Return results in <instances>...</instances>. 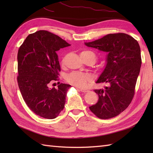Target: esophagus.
<instances>
[{
  "label": "esophagus",
  "mask_w": 153,
  "mask_h": 153,
  "mask_svg": "<svg viewBox=\"0 0 153 153\" xmlns=\"http://www.w3.org/2000/svg\"><path fill=\"white\" fill-rule=\"evenodd\" d=\"M77 89H78L80 91L83 92V93H87V92L89 91V90L85 89H82V88H77Z\"/></svg>",
  "instance_id": "esophagus-1"
}]
</instances>
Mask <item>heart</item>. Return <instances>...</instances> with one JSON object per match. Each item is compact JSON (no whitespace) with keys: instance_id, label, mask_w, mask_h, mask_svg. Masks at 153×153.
Listing matches in <instances>:
<instances>
[{"instance_id":"obj_1","label":"heart","mask_w":153,"mask_h":153,"mask_svg":"<svg viewBox=\"0 0 153 153\" xmlns=\"http://www.w3.org/2000/svg\"><path fill=\"white\" fill-rule=\"evenodd\" d=\"M81 56L83 59L87 58H91L94 61H96V54L91 51H84L81 53ZM92 77L88 74H84L77 71H74L70 73L66 77V81L71 85L76 86L80 88H84L90 82H91Z\"/></svg>"}]
</instances>
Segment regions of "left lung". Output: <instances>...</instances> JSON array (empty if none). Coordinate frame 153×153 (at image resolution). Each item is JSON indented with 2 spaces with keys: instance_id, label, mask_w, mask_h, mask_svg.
Masks as SVG:
<instances>
[{
  "instance_id": "1",
  "label": "left lung",
  "mask_w": 153,
  "mask_h": 153,
  "mask_svg": "<svg viewBox=\"0 0 153 153\" xmlns=\"http://www.w3.org/2000/svg\"><path fill=\"white\" fill-rule=\"evenodd\" d=\"M85 45L108 53L105 69L97 83L110 86L94 90L99 100L89 109L99 118H114L128 108L134 97L141 66L140 47L137 40L123 33L108 34Z\"/></svg>"
}]
</instances>
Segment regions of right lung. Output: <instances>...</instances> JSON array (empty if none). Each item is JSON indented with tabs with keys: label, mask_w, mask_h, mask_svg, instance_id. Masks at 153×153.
Instances as JSON below:
<instances>
[{
	"label": "right lung",
	"mask_w": 153,
	"mask_h": 153,
	"mask_svg": "<svg viewBox=\"0 0 153 153\" xmlns=\"http://www.w3.org/2000/svg\"><path fill=\"white\" fill-rule=\"evenodd\" d=\"M70 46L58 35L45 30L30 34L18 52L17 81L25 102L35 114L54 119L64 108L70 85L60 83L48 88L58 80L60 67L57 51Z\"/></svg>",
	"instance_id": "1"
}]
</instances>
